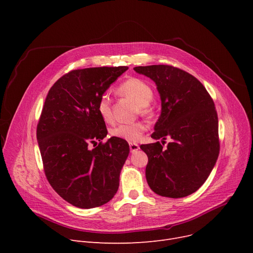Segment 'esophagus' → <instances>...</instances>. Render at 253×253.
<instances>
[{
	"label": "esophagus",
	"mask_w": 253,
	"mask_h": 253,
	"mask_svg": "<svg viewBox=\"0 0 253 253\" xmlns=\"http://www.w3.org/2000/svg\"><path fill=\"white\" fill-rule=\"evenodd\" d=\"M129 148H130V152L131 153H134V152L139 150V145L136 144V143H130L129 144Z\"/></svg>",
	"instance_id": "34e87169"
}]
</instances>
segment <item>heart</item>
I'll list each match as a JSON object with an SVG mask.
<instances>
[{"mask_svg":"<svg viewBox=\"0 0 253 253\" xmlns=\"http://www.w3.org/2000/svg\"><path fill=\"white\" fill-rule=\"evenodd\" d=\"M117 92L120 95L127 97L135 102L141 115L147 117L152 116L153 110L150 106V103L153 100L154 92L152 87L147 82L142 81V80L138 78H130L122 84H120ZM97 111L105 122L112 121L113 114L111 99L106 94H103L99 98L97 103ZM145 130H147V126L142 122L120 124L111 130V134L114 137L121 138L129 142H136L141 138Z\"/></svg>","mask_w":253,"mask_h":253,"instance_id":"1","label":"heart"}]
</instances>
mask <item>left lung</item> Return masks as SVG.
I'll list each match as a JSON object with an SVG mask.
<instances>
[{"label": "left lung", "instance_id": "left-lung-1", "mask_svg": "<svg viewBox=\"0 0 253 253\" xmlns=\"http://www.w3.org/2000/svg\"><path fill=\"white\" fill-rule=\"evenodd\" d=\"M149 77L161 98V115L152 137L171 141L141 144L149 162L147 181L156 194L182 198L195 193L208 178L219 154L218 118L206 88L191 74L172 65L136 66Z\"/></svg>", "mask_w": 253, "mask_h": 253}]
</instances>
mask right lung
Instances as JSON below:
<instances>
[{
	"label": "right lung",
	"instance_id": "right-lung-1",
	"mask_svg": "<svg viewBox=\"0 0 253 253\" xmlns=\"http://www.w3.org/2000/svg\"><path fill=\"white\" fill-rule=\"evenodd\" d=\"M127 66L75 70L62 76L47 94L37 126L44 171L51 187L79 208L112 200L129 155L126 140L111 137L97 103ZM99 141L94 149H89Z\"/></svg>",
	"mask_w": 253,
	"mask_h": 253
}]
</instances>
